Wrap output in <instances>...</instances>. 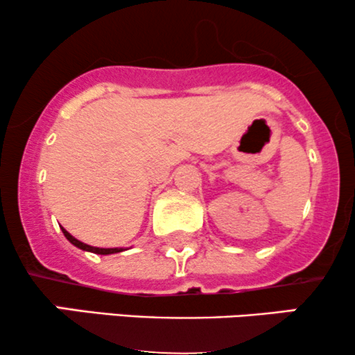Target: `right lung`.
Here are the masks:
<instances>
[{
    "label": "right lung",
    "mask_w": 355,
    "mask_h": 355,
    "mask_svg": "<svg viewBox=\"0 0 355 355\" xmlns=\"http://www.w3.org/2000/svg\"><path fill=\"white\" fill-rule=\"evenodd\" d=\"M61 231H62V234H64V237H66V239L69 241L71 244H74V245H76V248L83 249V251H89V252H94V254H116V252H121V251H124L123 248H114V249L93 248V245H87V244H85V243H81V241H78L76 237H73V236H71L69 232L66 231L64 227H61Z\"/></svg>",
    "instance_id": "obj_1"
}]
</instances>
